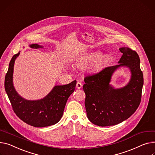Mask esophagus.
I'll return each mask as SVG.
<instances>
[{
    "label": "esophagus",
    "mask_w": 155,
    "mask_h": 155,
    "mask_svg": "<svg viewBox=\"0 0 155 155\" xmlns=\"http://www.w3.org/2000/svg\"><path fill=\"white\" fill-rule=\"evenodd\" d=\"M76 87H77V88L78 89H80V88H81L82 85H81V83H80V82H77V84H76Z\"/></svg>",
    "instance_id": "34e87169"
}]
</instances>
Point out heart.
<instances>
[{
    "label": "heart",
    "mask_w": 155,
    "mask_h": 155,
    "mask_svg": "<svg viewBox=\"0 0 155 155\" xmlns=\"http://www.w3.org/2000/svg\"><path fill=\"white\" fill-rule=\"evenodd\" d=\"M100 52H93L88 54L87 56H85L83 60L81 61V62L80 63V66H86L91 64V63L94 62V61H95V67L98 68L100 67L103 64L104 62V58L103 57H100Z\"/></svg>",
    "instance_id": "heart-1"
}]
</instances>
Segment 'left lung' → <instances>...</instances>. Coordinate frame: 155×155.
<instances>
[{"mask_svg":"<svg viewBox=\"0 0 155 155\" xmlns=\"http://www.w3.org/2000/svg\"><path fill=\"white\" fill-rule=\"evenodd\" d=\"M122 56L114 66L107 67L84 78L85 105L87 117L100 127L118 124L130 117L139 107L143 85L140 57L137 51L128 47L120 48ZM129 68L132 78L127 86L115 89L109 84L112 73L118 67Z\"/></svg>","mask_w":155,"mask_h":155,"instance_id":"1","label":"left lung"}]
</instances>
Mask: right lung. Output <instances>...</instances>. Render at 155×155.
<instances>
[{
    "label": "right lung",
    "instance_id": "add662e5",
    "mask_svg": "<svg viewBox=\"0 0 155 155\" xmlns=\"http://www.w3.org/2000/svg\"><path fill=\"white\" fill-rule=\"evenodd\" d=\"M33 48L42 47L38 44L30 45ZM20 52L10 60L5 77V89L16 115L27 124L35 127H45L56 124L63 115L66 103L75 90L77 81L65 85L55 86L45 98L39 100H27L15 91L12 81L15 60Z\"/></svg>",
    "mask_w": 155,
    "mask_h": 155
}]
</instances>
